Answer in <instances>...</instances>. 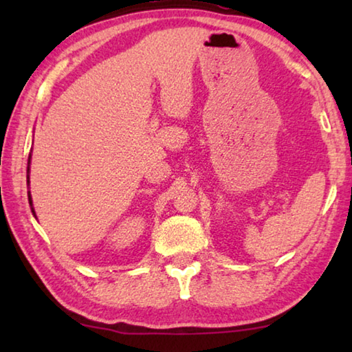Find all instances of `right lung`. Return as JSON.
<instances>
[{"label": "right lung", "instance_id": "obj_1", "mask_svg": "<svg viewBox=\"0 0 352 352\" xmlns=\"http://www.w3.org/2000/svg\"><path fill=\"white\" fill-rule=\"evenodd\" d=\"M28 172H29V168H28ZM28 178H29V175H28ZM28 183H29V180H28ZM29 204L32 205V200H31V195H29Z\"/></svg>", "mask_w": 352, "mask_h": 352}]
</instances>
